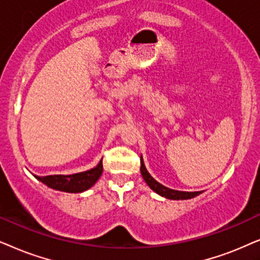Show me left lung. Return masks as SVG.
I'll return each instance as SVG.
<instances>
[{
	"label": "left lung",
	"instance_id": "left-lung-1",
	"mask_svg": "<svg viewBox=\"0 0 260 260\" xmlns=\"http://www.w3.org/2000/svg\"><path fill=\"white\" fill-rule=\"evenodd\" d=\"M140 162H141V166H140L141 176H143L145 182L147 183V185L150 186V188L153 190L154 192H157L158 195L165 197V199H169V200H190V199H193V197L199 196L200 193L202 192V191H193V192L178 191V190L166 188V186H164L162 184H160L159 182L155 181V179L150 175V172L147 171L146 166H145V164H144L143 157H141V159H140Z\"/></svg>",
	"mask_w": 260,
	"mask_h": 260
}]
</instances>
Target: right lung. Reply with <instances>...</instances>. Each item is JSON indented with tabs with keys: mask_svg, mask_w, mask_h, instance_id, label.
Returning <instances> with one entry per match:
<instances>
[{
	"mask_svg": "<svg viewBox=\"0 0 260 260\" xmlns=\"http://www.w3.org/2000/svg\"><path fill=\"white\" fill-rule=\"evenodd\" d=\"M103 172V165L102 160H100L98 165L95 166L91 170L79 172V174L74 175H52V176H36L38 181L44 183L45 185H47L48 188L58 190V191H64V192H83L85 190L91 188L96 182L99 181V178L101 177Z\"/></svg>",
	"mask_w": 260,
	"mask_h": 260,
	"instance_id": "obj_1",
	"label": "right lung"
}]
</instances>
